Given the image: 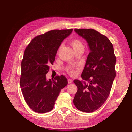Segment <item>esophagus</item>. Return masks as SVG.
<instances>
[{
    "label": "esophagus",
    "mask_w": 132,
    "mask_h": 132,
    "mask_svg": "<svg viewBox=\"0 0 132 132\" xmlns=\"http://www.w3.org/2000/svg\"><path fill=\"white\" fill-rule=\"evenodd\" d=\"M68 82L69 84L73 82V80H71L70 79H68Z\"/></svg>",
    "instance_id": "obj_1"
}]
</instances>
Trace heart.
I'll list each match as a JSON object with an SVG mask.
<instances>
[{
  "mask_svg": "<svg viewBox=\"0 0 132 132\" xmlns=\"http://www.w3.org/2000/svg\"><path fill=\"white\" fill-rule=\"evenodd\" d=\"M70 45L73 47V49L75 51L78 50H84V46L82 42L79 39H73L70 41ZM68 70L69 73L71 75H74L75 74V71L73 69L72 67H68L67 68Z\"/></svg>",
  "mask_w": 132,
  "mask_h": 132,
  "instance_id": "heart-1",
  "label": "heart"
}]
</instances>
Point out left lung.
I'll list each match as a JSON object with an SVG mask.
<instances>
[{
    "instance_id": "left-lung-1",
    "label": "left lung",
    "mask_w": 132,
    "mask_h": 132,
    "mask_svg": "<svg viewBox=\"0 0 132 132\" xmlns=\"http://www.w3.org/2000/svg\"><path fill=\"white\" fill-rule=\"evenodd\" d=\"M88 43L90 53L81 75L74 80L78 87L73 102L79 110L90 113L106 101L116 77V63L113 47L105 35L94 29H74Z\"/></svg>"
}]
</instances>
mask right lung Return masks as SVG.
I'll return each mask as SVG.
<instances>
[{
  "instance_id": "add662e5",
  "label": "right lung",
  "mask_w": 132,
  "mask_h": 132,
  "mask_svg": "<svg viewBox=\"0 0 132 132\" xmlns=\"http://www.w3.org/2000/svg\"><path fill=\"white\" fill-rule=\"evenodd\" d=\"M73 29L54 30L37 36L27 46L21 62L20 84L25 100L31 109L43 113L53 109L61 92L68 84L64 76L47 80L58 48Z\"/></svg>"
}]
</instances>
